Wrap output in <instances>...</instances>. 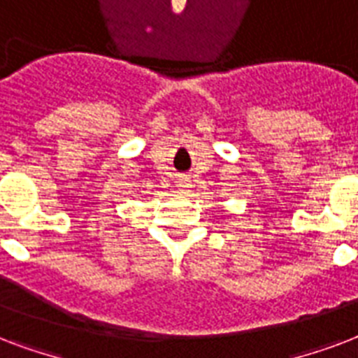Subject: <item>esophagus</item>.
Returning a JSON list of instances; mask_svg holds the SVG:
<instances>
[{
  "label": "esophagus",
  "mask_w": 358,
  "mask_h": 358,
  "mask_svg": "<svg viewBox=\"0 0 358 358\" xmlns=\"http://www.w3.org/2000/svg\"><path fill=\"white\" fill-rule=\"evenodd\" d=\"M190 187H192V185H190V181H187V179H182V181H179V188H181V192H187V190Z\"/></svg>",
  "instance_id": "obj_1"
}]
</instances>
